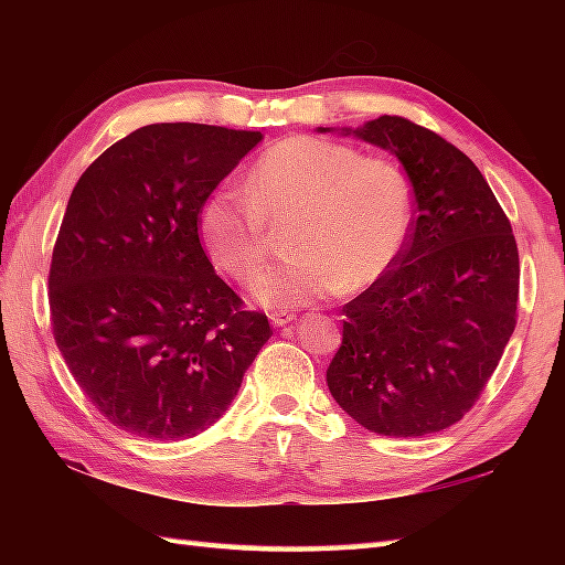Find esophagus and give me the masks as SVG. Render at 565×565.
<instances>
[{"instance_id":"esophagus-1","label":"esophagus","mask_w":565,"mask_h":565,"mask_svg":"<svg viewBox=\"0 0 565 565\" xmlns=\"http://www.w3.org/2000/svg\"><path fill=\"white\" fill-rule=\"evenodd\" d=\"M269 319H271L274 327H286V323L294 321L296 317H294V311H271Z\"/></svg>"}]
</instances>
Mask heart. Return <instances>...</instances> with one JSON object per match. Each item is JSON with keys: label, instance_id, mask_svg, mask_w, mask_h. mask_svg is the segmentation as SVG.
Masks as SVG:
<instances>
[{"label": "heart", "instance_id": "b5f03b06", "mask_svg": "<svg viewBox=\"0 0 565 565\" xmlns=\"http://www.w3.org/2000/svg\"><path fill=\"white\" fill-rule=\"evenodd\" d=\"M414 222V189L396 161L319 137L276 141L244 179V196L222 186L196 212V234L236 284L269 262V228L286 232L289 262L264 274L256 299L299 306L337 291H363L398 262Z\"/></svg>", "mask_w": 565, "mask_h": 565}]
</instances>
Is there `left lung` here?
<instances>
[{"instance_id": "8db88e82", "label": "left lung", "mask_w": 565, "mask_h": 565, "mask_svg": "<svg viewBox=\"0 0 565 565\" xmlns=\"http://www.w3.org/2000/svg\"><path fill=\"white\" fill-rule=\"evenodd\" d=\"M394 151L414 222L384 279L343 306L327 369L337 404L379 436H428L481 398L519 319V246L478 167L451 141L384 114L356 131Z\"/></svg>"}]
</instances>
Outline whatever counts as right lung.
<instances>
[{
    "mask_svg": "<svg viewBox=\"0 0 565 565\" xmlns=\"http://www.w3.org/2000/svg\"><path fill=\"white\" fill-rule=\"evenodd\" d=\"M262 131L149 124L76 181L50 266L56 347L94 408L121 431L179 441L232 406L271 339L218 279L196 212Z\"/></svg>",
    "mask_w": 565,
    "mask_h": 565,
    "instance_id": "right-lung-1",
    "label": "right lung"
}]
</instances>
